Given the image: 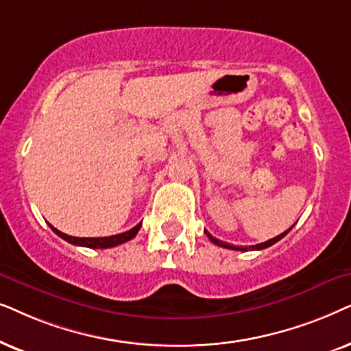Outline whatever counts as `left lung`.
<instances>
[{"label":"left lung","instance_id":"left-lung-1","mask_svg":"<svg viewBox=\"0 0 351 351\" xmlns=\"http://www.w3.org/2000/svg\"><path fill=\"white\" fill-rule=\"evenodd\" d=\"M292 228H289L287 231H284L282 234H279V236H276V237H273V239H269V241H266V242H261V244H256V245H250V247H236V245H231V244H228V242H223V241H218L217 237H213L212 234H210L208 231H205V234L208 236V239L213 242L215 245H219V247H224V249H231V250H242V252H247V250H263V249H266V247H269V245H273V244H276L278 241H281L284 236L287 234L289 231H291Z\"/></svg>","mask_w":351,"mask_h":351}]
</instances>
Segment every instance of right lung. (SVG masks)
I'll return each instance as SVG.
<instances>
[{
	"label": "right lung",
	"mask_w": 351,
	"mask_h": 351,
	"mask_svg": "<svg viewBox=\"0 0 351 351\" xmlns=\"http://www.w3.org/2000/svg\"><path fill=\"white\" fill-rule=\"evenodd\" d=\"M139 228H141V223H138L136 226L132 228L130 231H125V232H121V234H115V236H109V237H73V236L64 234V232L56 230L54 226H51V230H53L59 237H62L64 241H67L73 245L90 247V249H109V247L120 245V244H123V242L133 239V237L138 234Z\"/></svg>",
	"instance_id": "1"
}]
</instances>
